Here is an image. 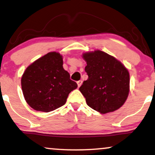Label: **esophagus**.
<instances>
[{"label": "esophagus", "mask_w": 155, "mask_h": 155, "mask_svg": "<svg viewBox=\"0 0 155 155\" xmlns=\"http://www.w3.org/2000/svg\"><path fill=\"white\" fill-rule=\"evenodd\" d=\"M82 83H83V81H81V80H80V81H77L78 87H79L81 86V85H82Z\"/></svg>", "instance_id": "34e87169"}]
</instances>
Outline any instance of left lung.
<instances>
[{
  "instance_id": "8db88e82",
  "label": "left lung",
  "mask_w": 155,
  "mask_h": 155,
  "mask_svg": "<svg viewBox=\"0 0 155 155\" xmlns=\"http://www.w3.org/2000/svg\"><path fill=\"white\" fill-rule=\"evenodd\" d=\"M88 78L79 87L88 106L101 114L119 109L130 92V74L114 56L101 50L82 54Z\"/></svg>"
}]
</instances>
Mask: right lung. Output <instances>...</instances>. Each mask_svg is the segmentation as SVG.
I'll list each match as a JSON object with an SVG mask.
<instances>
[{
  "label": "right lung",
  "mask_w": 155,
  "mask_h": 155,
  "mask_svg": "<svg viewBox=\"0 0 155 155\" xmlns=\"http://www.w3.org/2000/svg\"><path fill=\"white\" fill-rule=\"evenodd\" d=\"M63 56L51 51L38 58L25 70L21 87L25 99L31 108L44 112L64 105L77 83L63 67Z\"/></svg>",
  "instance_id": "1"
}]
</instances>
